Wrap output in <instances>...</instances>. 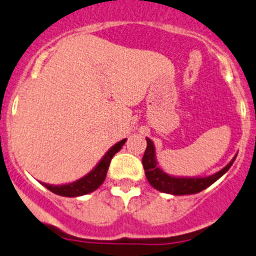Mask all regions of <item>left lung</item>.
Listing matches in <instances>:
<instances>
[{
	"mask_svg": "<svg viewBox=\"0 0 256 256\" xmlns=\"http://www.w3.org/2000/svg\"><path fill=\"white\" fill-rule=\"evenodd\" d=\"M147 140V147L144 151L142 157V164L144 170V174H146L147 180L150 184L157 190L164 193H170V194H176V196H183V194H193V193H198L200 190H206L210 184H213L218 178H220L230 168L233 164L234 157L232 162H229L223 170L216 172V174L209 177L203 178H177L168 176L164 174L162 170L157 167L156 160H154V147L152 141L150 138Z\"/></svg>",
	"mask_w": 256,
	"mask_h": 256,
	"instance_id": "obj_1",
	"label": "left lung"
}]
</instances>
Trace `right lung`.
Instances as JSON below:
<instances>
[{"mask_svg": "<svg viewBox=\"0 0 256 256\" xmlns=\"http://www.w3.org/2000/svg\"><path fill=\"white\" fill-rule=\"evenodd\" d=\"M126 138H124L120 142L114 144L112 148L106 152V154L102 157V160L99 162V164H98L90 174H88L86 176L80 178L76 182L63 186H52L47 184V183H43V186H44L46 188H48L50 192L59 196H64V197H78V196L88 194V193L94 192V190H98V188L102 186V183L104 182L105 177H106L108 168H109L110 162H112L114 154L118 151H120V148L124 146Z\"/></svg>", "mask_w": 256, "mask_h": 256, "instance_id": "obj_1", "label": "right lung"}]
</instances>
